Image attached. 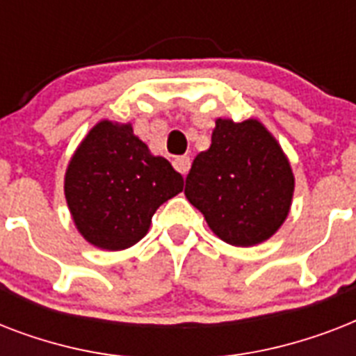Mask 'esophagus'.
<instances>
[{"instance_id": "34e87169", "label": "esophagus", "mask_w": 356, "mask_h": 356, "mask_svg": "<svg viewBox=\"0 0 356 356\" xmlns=\"http://www.w3.org/2000/svg\"><path fill=\"white\" fill-rule=\"evenodd\" d=\"M173 166L177 170L181 175H186L190 170V156H177L175 161H173Z\"/></svg>"}]
</instances>
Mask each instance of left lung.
Returning a JSON list of instances; mask_svg holds the SVG:
<instances>
[{
	"label": "left lung",
	"mask_w": 356,
	"mask_h": 356,
	"mask_svg": "<svg viewBox=\"0 0 356 356\" xmlns=\"http://www.w3.org/2000/svg\"><path fill=\"white\" fill-rule=\"evenodd\" d=\"M293 188L290 161L264 123L218 118L211 147L192 162L184 195L220 240L251 248L281 229Z\"/></svg>",
	"instance_id": "1"
}]
</instances>
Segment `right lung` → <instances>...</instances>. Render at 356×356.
<instances>
[{
	"mask_svg": "<svg viewBox=\"0 0 356 356\" xmlns=\"http://www.w3.org/2000/svg\"><path fill=\"white\" fill-rule=\"evenodd\" d=\"M183 177L153 155L131 123L102 120L81 140L64 173V195L86 242L122 251L147 234L156 209L183 192Z\"/></svg>",
	"mask_w": 356,
	"mask_h": 356,
	"instance_id": "right-lung-1",
	"label": "right lung"
}]
</instances>
